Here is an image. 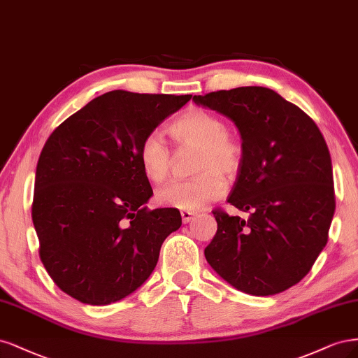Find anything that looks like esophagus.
<instances>
[{"label": "esophagus", "instance_id": "esophagus-1", "mask_svg": "<svg viewBox=\"0 0 358 358\" xmlns=\"http://www.w3.org/2000/svg\"><path fill=\"white\" fill-rule=\"evenodd\" d=\"M194 217H196V213H194V211H181L182 223H189V222H192Z\"/></svg>", "mask_w": 358, "mask_h": 358}]
</instances>
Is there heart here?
Returning a JSON list of instances; mask_svg holds the SVG:
<instances>
[{
	"label": "heart",
	"mask_w": 358,
	"mask_h": 358,
	"mask_svg": "<svg viewBox=\"0 0 358 358\" xmlns=\"http://www.w3.org/2000/svg\"><path fill=\"white\" fill-rule=\"evenodd\" d=\"M169 135L178 145L198 148L194 157V177L172 181L157 190V201L171 208L198 211L220 198L224 192L223 176L234 177L244 160V148L236 138L227 134L226 122L215 114L192 108L168 126ZM144 176L153 182H162L171 171V150L162 136L148 134L138 148Z\"/></svg>",
	"instance_id": "1"
}]
</instances>
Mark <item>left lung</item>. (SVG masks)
Returning <instances> with one entry per match:
<instances>
[{"instance_id":"left-lung-1","label":"left lung","mask_w":358,"mask_h":358,"mask_svg":"<svg viewBox=\"0 0 358 358\" xmlns=\"http://www.w3.org/2000/svg\"><path fill=\"white\" fill-rule=\"evenodd\" d=\"M232 120L244 160L227 202L247 220L213 211L217 234L206 262L236 290L272 296L301 281L329 239L334 214L331 159L315 122L260 86L194 95Z\"/></svg>"}]
</instances>
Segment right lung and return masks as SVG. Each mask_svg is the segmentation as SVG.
<instances>
[{"mask_svg":"<svg viewBox=\"0 0 358 358\" xmlns=\"http://www.w3.org/2000/svg\"><path fill=\"white\" fill-rule=\"evenodd\" d=\"M192 95L111 90L52 132L37 164L32 222L40 259L64 293L108 305L152 275L177 208L147 210L153 190L138 148Z\"/></svg>","mask_w":358,"mask_h":358,"instance_id":"add662e5","label":"right lung"}]
</instances>
